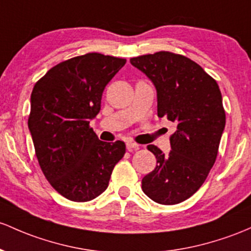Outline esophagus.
Wrapping results in <instances>:
<instances>
[{
  "label": "esophagus",
  "mask_w": 251,
  "mask_h": 251,
  "mask_svg": "<svg viewBox=\"0 0 251 251\" xmlns=\"http://www.w3.org/2000/svg\"><path fill=\"white\" fill-rule=\"evenodd\" d=\"M126 149H127L128 151L138 150V149H139V145L137 144V143H133V142H127V143H126Z\"/></svg>",
  "instance_id": "1"
}]
</instances>
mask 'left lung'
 I'll return each instance as SVG.
<instances>
[{
	"instance_id": "1",
	"label": "left lung",
	"mask_w": 251,
	"mask_h": 251,
	"mask_svg": "<svg viewBox=\"0 0 251 251\" xmlns=\"http://www.w3.org/2000/svg\"><path fill=\"white\" fill-rule=\"evenodd\" d=\"M130 62L155 85L158 117L177 125L168 155L148 145L157 166L143 177L142 189L162 205L182 202L202 186L216 162L225 127L222 93L216 79L182 54L159 51Z\"/></svg>"
}]
</instances>
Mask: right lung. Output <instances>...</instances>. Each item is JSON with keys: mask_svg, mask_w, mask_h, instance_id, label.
Returning a JSON list of instances; mask_svg holds the SVG:
<instances>
[{"mask_svg": "<svg viewBox=\"0 0 251 251\" xmlns=\"http://www.w3.org/2000/svg\"><path fill=\"white\" fill-rule=\"evenodd\" d=\"M126 59L87 53L51 68L32 90L28 128L48 181L71 201L106 191L125 143L102 142L89 126L100 112L104 87Z\"/></svg>", "mask_w": 251, "mask_h": 251, "instance_id": "right-lung-1", "label": "right lung"}]
</instances>
